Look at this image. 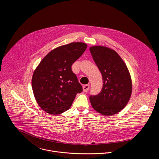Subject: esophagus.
I'll return each mask as SVG.
<instances>
[{"instance_id": "esophagus-1", "label": "esophagus", "mask_w": 159, "mask_h": 159, "mask_svg": "<svg viewBox=\"0 0 159 159\" xmlns=\"http://www.w3.org/2000/svg\"><path fill=\"white\" fill-rule=\"evenodd\" d=\"M89 87H90V85H89V84H86V85H83V91H84V93H86V92L87 91V90H89Z\"/></svg>"}]
</instances>
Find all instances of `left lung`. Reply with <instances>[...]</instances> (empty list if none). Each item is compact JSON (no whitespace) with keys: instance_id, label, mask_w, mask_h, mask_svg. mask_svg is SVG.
Listing matches in <instances>:
<instances>
[{"instance_id":"obj_1","label":"left lung","mask_w":159,"mask_h":159,"mask_svg":"<svg viewBox=\"0 0 159 159\" xmlns=\"http://www.w3.org/2000/svg\"><path fill=\"white\" fill-rule=\"evenodd\" d=\"M102 77V88L97 95L90 96L93 108L102 115L116 114L127 104L131 94L132 83L128 68L113 50L101 46L90 48Z\"/></svg>"}]
</instances>
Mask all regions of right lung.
Listing matches in <instances>:
<instances>
[{
    "mask_svg": "<svg viewBox=\"0 0 159 159\" xmlns=\"http://www.w3.org/2000/svg\"><path fill=\"white\" fill-rule=\"evenodd\" d=\"M85 43H71L51 51L33 73L32 88L43 110L58 115L69 109L82 87L72 70V64L86 50Z\"/></svg>",
    "mask_w": 159,
    "mask_h": 159,
    "instance_id": "add662e5",
    "label": "right lung"
}]
</instances>
